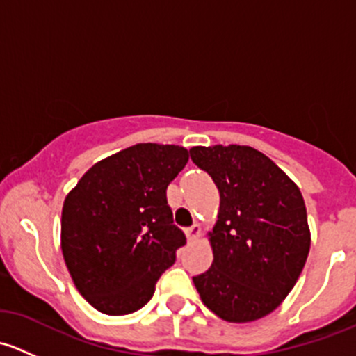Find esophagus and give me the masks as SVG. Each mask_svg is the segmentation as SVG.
Listing matches in <instances>:
<instances>
[{"mask_svg":"<svg viewBox=\"0 0 356 356\" xmlns=\"http://www.w3.org/2000/svg\"><path fill=\"white\" fill-rule=\"evenodd\" d=\"M200 234H201V229H200L198 224H195V225H191L189 229H186V236H188V241H196V239L200 238Z\"/></svg>","mask_w":356,"mask_h":356,"instance_id":"esophagus-1","label":"esophagus"}]
</instances>
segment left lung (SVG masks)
I'll return each instance as SVG.
<instances>
[{
    "label": "left lung",
    "instance_id": "8db88e82",
    "mask_svg": "<svg viewBox=\"0 0 356 356\" xmlns=\"http://www.w3.org/2000/svg\"><path fill=\"white\" fill-rule=\"evenodd\" d=\"M189 153L220 193L217 224L208 232L213 261L193 282L204 307L222 321H258L282 303L307 261L303 196L251 146H195Z\"/></svg>",
    "mask_w": 356,
    "mask_h": 356
}]
</instances>
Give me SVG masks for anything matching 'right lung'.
I'll use <instances>...</instances> for the list:
<instances>
[{
  "instance_id": "1",
  "label": "right lung",
  "mask_w": 356,
  "mask_h": 356,
  "mask_svg": "<svg viewBox=\"0 0 356 356\" xmlns=\"http://www.w3.org/2000/svg\"><path fill=\"white\" fill-rule=\"evenodd\" d=\"M188 160L182 146L141 143L92 165L67 195L63 258L75 288L102 314L145 307L186 245L167 186Z\"/></svg>"
}]
</instances>
